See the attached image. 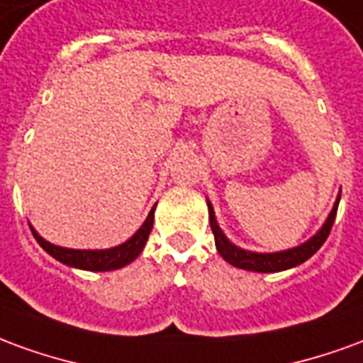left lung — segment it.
I'll return each mask as SVG.
<instances>
[{
	"label": "left lung",
	"mask_w": 363,
	"mask_h": 363,
	"mask_svg": "<svg viewBox=\"0 0 363 363\" xmlns=\"http://www.w3.org/2000/svg\"><path fill=\"white\" fill-rule=\"evenodd\" d=\"M338 202L340 196L336 198V204L333 206V212L328 213L325 225L320 228V231L315 237H311L307 243L299 245L296 249H288L281 252H251L243 251L235 245H231L228 241V237L223 235V231L216 221L213 216L212 204L208 202V210H210V228H212L213 239H216V249L220 252L223 260H228L229 264H233L235 268H243V270H252V272H280V270H288L297 264H301L307 259H311L315 252L319 251L320 245L327 241L328 233L333 229L335 223L336 210H338Z\"/></svg>",
	"instance_id": "left-lung-1"
}]
</instances>
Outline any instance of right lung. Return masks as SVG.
<instances>
[{"instance_id":"add662e5","label":"right lung","mask_w":363,"mask_h":363,"mask_svg":"<svg viewBox=\"0 0 363 363\" xmlns=\"http://www.w3.org/2000/svg\"><path fill=\"white\" fill-rule=\"evenodd\" d=\"M153 212L155 206L151 208L147 220L143 221V225L134 235L128 239L126 243L118 245L114 249H104V251H75V249H64V247H56V245L44 241L43 237L36 233L35 229L30 228L33 235L38 241V245L43 247L44 251L52 255L54 259L64 262L67 267L82 268V270H95V272H106V270H116L130 264L132 260L143 251V245L147 241V237L153 228Z\"/></svg>"}]
</instances>
